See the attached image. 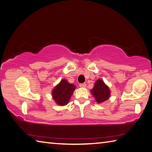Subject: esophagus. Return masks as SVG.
Instances as JSON below:
<instances>
[{
    "instance_id": "34e87169",
    "label": "esophagus",
    "mask_w": 152,
    "mask_h": 152,
    "mask_svg": "<svg viewBox=\"0 0 152 152\" xmlns=\"http://www.w3.org/2000/svg\"><path fill=\"white\" fill-rule=\"evenodd\" d=\"M79 87H82V88H84V87H86V83H80L79 84Z\"/></svg>"
}]
</instances>
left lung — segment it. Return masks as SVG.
<instances>
[{"label": "left lung", "mask_w": 152, "mask_h": 152, "mask_svg": "<svg viewBox=\"0 0 152 152\" xmlns=\"http://www.w3.org/2000/svg\"><path fill=\"white\" fill-rule=\"evenodd\" d=\"M91 92L95 97L96 102L99 103L107 100L110 96V89L101 79H98L95 82L94 87Z\"/></svg>", "instance_id": "obj_1"}]
</instances>
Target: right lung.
Here are the masks:
<instances>
[{
	"label": "right lung",
	"instance_id": "right-lung-1",
	"mask_svg": "<svg viewBox=\"0 0 152 152\" xmlns=\"http://www.w3.org/2000/svg\"><path fill=\"white\" fill-rule=\"evenodd\" d=\"M75 86L68 83L65 79L61 80L53 89L52 95L55 102L59 105H65L68 103Z\"/></svg>",
	"mask_w": 152,
	"mask_h": 152
}]
</instances>
